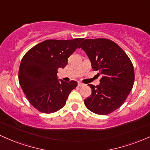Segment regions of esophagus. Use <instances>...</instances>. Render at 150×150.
<instances>
[{"label": "esophagus", "mask_w": 150, "mask_h": 150, "mask_svg": "<svg viewBox=\"0 0 150 150\" xmlns=\"http://www.w3.org/2000/svg\"><path fill=\"white\" fill-rule=\"evenodd\" d=\"M85 85V84H83L82 83V82H78V86L79 87H82V86H84Z\"/></svg>", "instance_id": "34e87169"}]
</instances>
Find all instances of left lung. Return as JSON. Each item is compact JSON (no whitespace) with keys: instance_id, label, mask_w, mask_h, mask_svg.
<instances>
[{"instance_id":"left-lung-1","label":"left lung","mask_w":150,"mask_h":150,"mask_svg":"<svg viewBox=\"0 0 150 150\" xmlns=\"http://www.w3.org/2000/svg\"><path fill=\"white\" fill-rule=\"evenodd\" d=\"M94 70L102 75L99 85H89L92 94L85 99L89 111L99 115L113 112L123 104L132 88L135 73L132 62L123 49L110 39H85L79 46Z\"/></svg>"}]
</instances>
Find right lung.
<instances>
[{
	"instance_id": "obj_1",
	"label": "right lung",
	"mask_w": 150,
	"mask_h": 150,
	"mask_svg": "<svg viewBox=\"0 0 150 150\" xmlns=\"http://www.w3.org/2000/svg\"><path fill=\"white\" fill-rule=\"evenodd\" d=\"M83 39L46 40L34 46L22 58L19 82L28 101L40 112L54 113L65 105L77 82L58 80V68H65L68 58Z\"/></svg>"
}]
</instances>
